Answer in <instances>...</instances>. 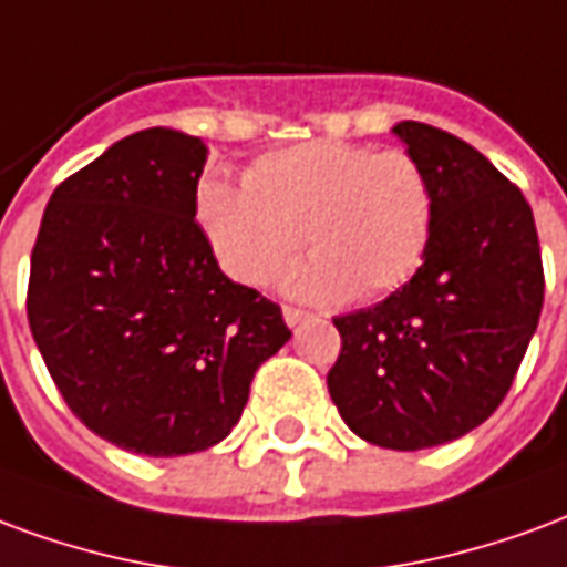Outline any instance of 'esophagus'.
I'll list each match as a JSON object with an SVG mask.
<instances>
[{
	"label": "esophagus",
	"instance_id": "34e87169",
	"mask_svg": "<svg viewBox=\"0 0 567 567\" xmlns=\"http://www.w3.org/2000/svg\"><path fill=\"white\" fill-rule=\"evenodd\" d=\"M308 317H311V313H308V311H301V308H292V305H287V308H284V320H287L289 329H292V326L305 323V320H308Z\"/></svg>",
	"mask_w": 567,
	"mask_h": 567
}]
</instances>
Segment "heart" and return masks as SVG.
Wrapping results in <instances>:
<instances>
[{"label": "heart", "instance_id": "b5f03b06", "mask_svg": "<svg viewBox=\"0 0 567 567\" xmlns=\"http://www.w3.org/2000/svg\"><path fill=\"white\" fill-rule=\"evenodd\" d=\"M193 214L214 259L244 287L271 284L305 241L311 256L287 278L292 296L374 299L423 262L435 193L411 153L317 138L262 153L244 187L205 175Z\"/></svg>", "mask_w": 567, "mask_h": 567}]
</instances>
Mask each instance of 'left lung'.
Here are the masks:
<instances>
[{
	"instance_id": "obj_1",
	"label": "left lung",
	"mask_w": 567,
	"mask_h": 567,
	"mask_svg": "<svg viewBox=\"0 0 567 567\" xmlns=\"http://www.w3.org/2000/svg\"><path fill=\"white\" fill-rule=\"evenodd\" d=\"M435 223L423 266L374 308L334 317L329 395L359 437L425 450L468 435L504 402L538 329L544 266L526 196L468 142L404 120Z\"/></svg>"
}]
</instances>
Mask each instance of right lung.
Returning <instances> with one entry per match:
<instances>
[{"label": "right lung", "instance_id": "add662e5", "mask_svg": "<svg viewBox=\"0 0 567 567\" xmlns=\"http://www.w3.org/2000/svg\"><path fill=\"white\" fill-rule=\"evenodd\" d=\"M205 156L202 138L163 126L111 144L53 189L29 266V329L65 404L153 458L220 444L292 334L198 229Z\"/></svg>", "mask_w": 567, "mask_h": 567}]
</instances>
